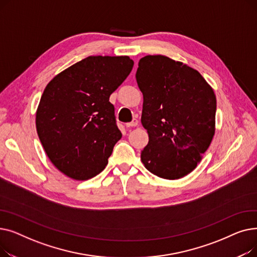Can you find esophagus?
<instances>
[{
    "label": "esophagus",
    "mask_w": 257,
    "mask_h": 257,
    "mask_svg": "<svg viewBox=\"0 0 257 257\" xmlns=\"http://www.w3.org/2000/svg\"><path fill=\"white\" fill-rule=\"evenodd\" d=\"M139 125V120L137 118H133L132 121H130V123H127L126 124V127H137Z\"/></svg>",
    "instance_id": "esophagus-1"
}]
</instances>
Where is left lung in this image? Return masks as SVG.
<instances>
[{
	"label": "left lung",
	"instance_id": "left-lung-1",
	"mask_svg": "<svg viewBox=\"0 0 257 257\" xmlns=\"http://www.w3.org/2000/svg\"><path fill=\"white\" fill-rule=\"evenodd\" d=\"M136 77L149 136L142 163L160 178H182L196 169L214 136L213 89L198 71L164 55L141 58Z\"/></svg>",
	"mask_w": 257,
	"mask_h": 257
}]
</instances>
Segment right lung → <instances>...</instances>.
I'll list each match as a JSON object with an SVG mask.
<instances>
[{
  "label": "right lung",
  "mask_w": 257,
  "mask_h": 257,
  "mask_svg": "<svg viewBox=\"0 0 257 257\" xmlns=\"http://www.w3.org/2000/svg\"><path fill=\"white\" fill-rule=\"evenodd\" d=\"M133 64L129 56H88L46 86L36 130L51 163L65 176L87 180L107 166L121 138L109 97Z\"/></svg>",
  "instance_id": "right-lung-1"
}]
</instances>
